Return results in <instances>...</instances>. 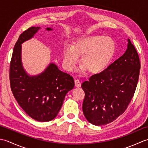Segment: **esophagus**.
Here are the masks:
<instances>
[{"instance_id":"obj_1","label":"esophagus","mask_w":148,"mask_h":148,"mask_svg":"<svg viewBox=\"0 0 148 148\" xmlns=\"http://www.w3.org/2000/svg\"><path fill=\"white\" fill-rule=\"evenodd\" d=\"M74 83H75V86H76V87H80L81 86V82L78 79H75Z\"/></svg>"}]
</instances>
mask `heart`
Instances as JSON below:
<instances>
[{
    "instance_id": "1",
    "label": "heart",
    "mask_w": 148,
    "mask_h": 148,
    "mask_svg": "<svg viewBox=\"0 0 148 148\" xmlns=\"http://www.w3.org/2000/svg\"><path fill=\"white\" fill-rule=\"evenodd\" d=\"M116 51V43L110 37L87 36L77 38L74 45L67 44L63 51L65 68L71 71L82 55L80 70L87 69L91 74H97L107 67Z\"/></svg>"
}]
</instances>
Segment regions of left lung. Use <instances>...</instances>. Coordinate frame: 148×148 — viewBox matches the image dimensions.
<instances>
[{
	"label": "left lung",
	"instance_id": "obj_1",
	"mask_svg": "<svg viewBox=\"0 0 148 148\" xmlns=\"http://www.w3.org/2000/svg\"><path fill=\"white\" fill-rule=\"evenodd\" d=\"M140 69L139 55L128 39L127 49L121 57L82 83L83 111L90 123L107 125L125 112L136 91Z\"/></svg>",
	"mask_w": 148,
	"mask_h": 148
}]
</instances>
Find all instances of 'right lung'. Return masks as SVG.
Here are the masks:
<instances>
[{"instance_id": "obj_1", "label": "right lung", "mask_w": 148, "mask_h": 148, "mask_svg": "<svg viewBox=\"0 0 148 148\" xmlns=\"http://www.w3.org/2000/svg\"><path fill=\"white\" fill-rule=\"evenodd\" d=\"M40 28L32 27L24 31L16 42L9 69L11 88L18 104L35 120L49 121L57 116L66 94L74 87L70 75L50 63L40 74L30 76L21 61V45L32 39ZM52 30L51 28H46Z\"/></svg>"}]
</instances>
